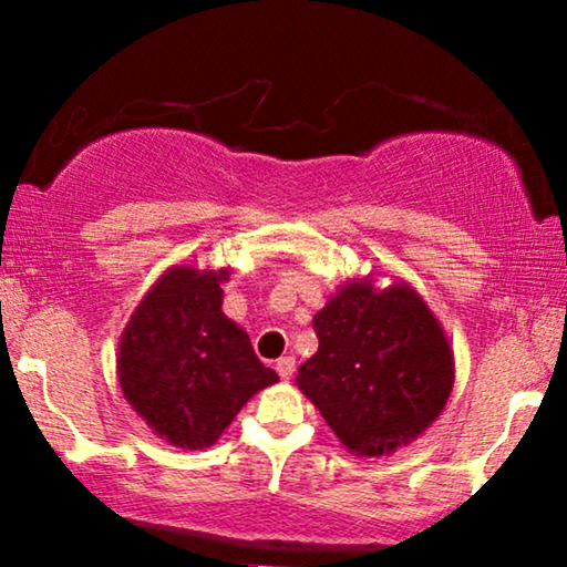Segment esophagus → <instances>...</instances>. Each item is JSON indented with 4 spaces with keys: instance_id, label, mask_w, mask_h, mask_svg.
<instances>
[{
    "instance_id": "esophagus-1",
    "label": "esophagus",
    "mask_w": 567,
    "mask_h": 567,
    "mask_svg": "<svg viewBox=\"0 0 567 567\" xmlns=\"http://www.w3.org/2000/svg\"><path fill=\"white\" fill-rule=\"evenodd\" d=\"M293 369H297V361H293L291 355H284V359H278V363H276V371L281 374V379H291Z\"/></svg>"
}]
</instances>
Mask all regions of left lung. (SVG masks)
I'll list each match as a JSON object with an SVG mask.
<instances>
[{"instance_id":"8db88e82","label":"left lung","mask_w":567,"mask_h":567,"mask_svg":"<svg viewBox=\"0 0 567 567\" xmlns=\"http://www.w3.org/2000/svg\"><path fill=\"white\" fill-rule=\"evenodd\" d=\"M320 348L297 386L355 456L413 444L444 413L454 351L444 324L402 278H348L315 315Z\"/></svg>"}]
</instances>
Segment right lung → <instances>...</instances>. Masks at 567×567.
Returning <instances> with one entry per match:
<instances>
[{"label":"right lung","mask_w":567,"mask_h":567,"mask_svg":"<svg viewBox=\"0 0 567 567\" xmlns=\"http://www.w3.org/2000/svg\"><path fill=\"white\" fill-rule=\"evenodd\" d=\"M229 270L169 266L118 338L115 377L154 436L185 452L221 439L247 400L278 382L250 336L221 312Z\"/></svg>","instance_id":"1"}]
</instances>
